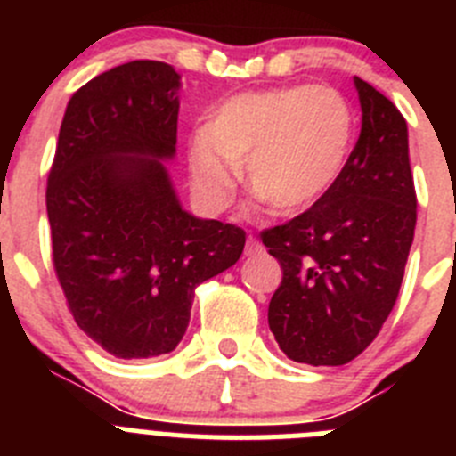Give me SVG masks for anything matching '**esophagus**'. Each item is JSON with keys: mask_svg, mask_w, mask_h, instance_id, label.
<instances>
[{"mask_svg": "<svg viewBox=\"0 0 456 456\" xmlns=\"http://www.w3.org/2000/svg\"><path fill=\"white\" fill-rule=\"evenodd\" d=\"M257 251H263V247H260V241L256 240L253 235H248V241H247V253L251 256V253H257Z\"/></svg>", "mask_w": 456, "mask_h": 456, "instance_id": "34e87169", "label": "esophagus"}]
</instances>
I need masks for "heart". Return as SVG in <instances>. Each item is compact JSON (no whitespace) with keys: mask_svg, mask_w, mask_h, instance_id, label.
Here are the masks:
<instances>
[{"mask_svg":"<svg viewBox=\"0 0 456 456\" xmlns=\"http://www.w3.org/2000/svg\"><path fill=\"white\" fill-rule=\"evenodd\" d=\"M356 139V118L340 93L283 86L240 93L209 114L189 141L193 189L224 208L247 164L248 189L276 215H299L338 184Z\"/></svg>","mask_w":456,"mask_h":456,"instance_id":"b5f03b06","label":"heart"}]
</instances>
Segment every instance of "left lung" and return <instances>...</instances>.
<instances>
[{"label": "left lung", "instance_id": "obj_1", "mask_svg": "<svg viewBox=\"0 0 456 456\" xmlns=\"http://www.w3.org/2000/svg\"><path fill=\"white\" fill-rule=\"evenodd\" d=\"M363 123L336 187L304 215L265 231L283 269L269 329L297 363L345 365L390 315L416 231L404 116L354 77Z\"/></svg>", "mask_w": 456, "mask_h": 456}]
</instances>
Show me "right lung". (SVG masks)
<instances>
[{"label": "right lung", "mask_w": 456, "mask_h": 456, "mask_svg": "<svg viewBox=\"0 0 456 456\" xmlns=\"http://www.w3.org/2000/svg\"><path fill=\"white\" fill-rule=\"evenodd\" d=\"M180 75L162 61L102 72L70 98L47 178L52 260L77 326L116 358L173 352L193 289L240 260L247 232L180 205Z\"/></svg>", "instance_id": "right-lung-1"}]
</instances>
